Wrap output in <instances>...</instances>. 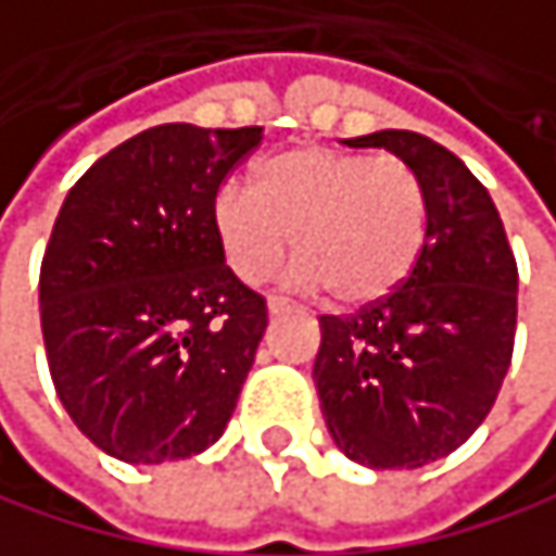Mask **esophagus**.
<instances>
[{"mask_svg": "<svg viewBox=\"0 0 556 556\" xmlns=\"http://www.w3.org/2000/svg\"><path fill=\"white\" fill-rule=\"evenodd\" d=\"M266 309H269V316H280V313L290 309V300H283V296H266Z\"/></svg>", "mask_w": 556, "mask_h": 556, "instance_id": "1", "label": "esophagus"}]
</instances>
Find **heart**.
Wrapping results in <instances>:
<instances>
[{"label": "heart", "mask_w": 556, "mask_h": 556, "mask_svg": "<svg viewBox=\"0 0 556 556\" xmlns=\"http://www.w3.org/2000/svg\"><path fill=\"white\" fill-rule=\"evenodd\" d=\"M214 230L243 283L269 280L293 240L296 283L326 287L339 306H371L407 280L424 250L427 194L401 159L300 146L266 159L253 191L227 185Z\"/></svg>", "instance_id": "b5f03b06"}]
</instances>
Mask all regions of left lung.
I'll return each mask as SVG.
<instances>
[{"instance_id": "8db88e82", "label": "left lung", "mask_w": 556, "mask_h": 556, "mask_svg": "<svg viewBox=\"0 0 556 556\" xmlns=\"http://www.w3.org/2000/svg\"><path fill=\"white\" fill-rule=\"evenodd\" d=\"M404 159L427 194L424 250L381 303L323 316L313 365L336 446L371 469H420L489 417L511 365L518 266L485 185L410 129L345 139Z\"/></svg>"}]
</instances>
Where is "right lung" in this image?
<instances>
[{
  "mask_svg": "<svg viewBox=\"0 0 556 556\" xmlns=\"http://www.w3.org/2000/svg\"><path fill=\"white\" fill-rule=\"evenodd\" d=\"M263 126H152L67 191L38 280L54 391L106 456L159 466L224 433L266 303L224 263L214 201Z\"/></svg>",
  "mask_w": 556,
  "mask_h": 556,
  "instance_id": "right-lung-1",
  "label": "right lung"
}]
</instances>
